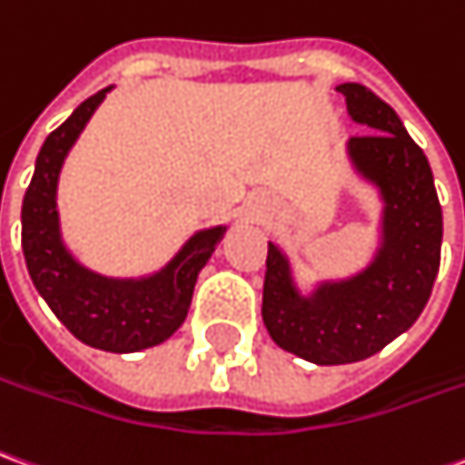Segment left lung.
Listing matches in <instances>:
<instances>
[{"mask_svg": "<svg viewBox=\"0 0 465 465\" xmlns=\"http://www.w3.org/2000/svg\"><path fill=\"white\" fill-rule=\"evenodd\" d=\"M337 93L352 123L370 131L350 138L345 153L352 173L378 193L375 254L355 274L302 292L289 256L269 242L262 302L272 340L314 365L365 360L411 330L430 297L443 242L433 171L398 113L357 83Z\"/></svg>", "mask_w": 465, "mask_h": 465, "instance_id": "1", "label": "left lung"}]
</instances>
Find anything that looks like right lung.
<instances>
[{
  "mask_svg": "<svg viewBox=\"0 0 465 465\" xmlns=\"http://www.w3.org/2000/svg\"><path fill=\"white\" fill-rule=\"evenodd\" d=\"M113 85L73 110L42 143L22 201V252L32 284L54 317L95 350L141 352L165 342L183 324L201 269L226 233V223L191 233L171 262L143 277H108L85 266L63 239L57 186L67 153Z\"/></svg>",
  "mask_w": 465,
  "mask_h": 465,
  "instance_id": "1",
  "label": "right lung"
}]
</instances>
